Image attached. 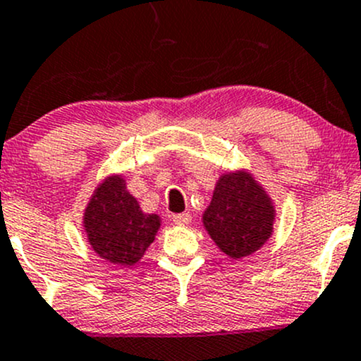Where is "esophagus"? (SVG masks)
Returning a JSON list of instances; mask_svg holds the SVG:
<instances>
[{
    "label": "esophagus",
    "mask_w": 361,
    "mask_h": 361,
    "mask_svg": "<svg viewBox=\"0 0 361 361\" xmlns=\"http://www.w3.org/2000/svg\"><path fill=\"white\" fill-rule=\"evenodd\" d=\"M172 221L176 225L184 226V225H188L189 221H191V214H189V213H177V214H173V216H172Z\"/></svg>",
    "instance_id": "1"
}]
</instances>
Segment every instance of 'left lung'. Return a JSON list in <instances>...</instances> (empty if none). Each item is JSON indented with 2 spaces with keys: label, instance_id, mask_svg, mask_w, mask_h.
Listing matches in <instances>:
<instances>
[{
  "label": "left lung",
  "instance_id": "8db88e82",
  "mask_svg": "<svg viewBox=\"0 0 361 361\" xmlns=\"http://www.w3.org/2000/svg\"><path fill=\"white\" fill-rule=\"evenodd\" d=\"M276 208L273 197L247 169L221 173L202 226L221 252L242 259L261 249L273 235Z\"/></svg>",
  "mask_w": 361,
  "mask_h": 361
}]
</instances>
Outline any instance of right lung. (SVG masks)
<instances>
[{"mask_svg": "<svg viewBox=\"0 0 361 361\" xmlns=\"http://www.w3.org/2000/svg\"><path fill=\"white\" fill-rule=\"evenodd\" d=\"M160 225L159 214L145 213L128 191L123 173H111L100 180L83 212V230L93 252L124 268L145 256Z\"/></svg>", "mask_w": 361, "mask_h": 361, "instance_id": "1", "label": "right lung"}]
</instances>
